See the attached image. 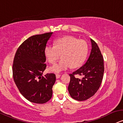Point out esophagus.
Returning a JSON list of instances; mask_svg holds the SVG:
<instances>
[{"label": "esophagus", "instance_id": "esophagus-1", "mask_svg": "<svg viewBox=\"0 0 123 123\" xmlns=\"http://www.w3.org/2000/svg\"><path fill=\"white\" fill-rule=\"evenodd\" d=\"M60 76H61L60 74H56V78H57V79H58V78H60Z\"/></svg>", "mask_w": 123, "mask_h": 123}]
</instances>
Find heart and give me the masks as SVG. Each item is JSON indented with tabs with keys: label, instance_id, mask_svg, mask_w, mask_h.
<instances>
[{
	"label": "heart",
	"instance_id": "1",
	"mask_svg": "<svg viewBox=\"0 0 123 123\" xmlns=\"http://www.w3.org/2000/svg\"><path fill=\"white\" fill-rule=\"evenodd\" d=\"M88 53V45L83 40H78L73 36H65L54 41V45H47L44 49L47 60L54 64L61 55L62 59L58 64L52 66L49 71L59 72L70 67L76 68L80 67Z\"/></svg>",
	"mask_w": 123,
	"mask_h": 123
}]
</instances>
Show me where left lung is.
<instances>
[{
    "mask_svg": "<svg viewBox=\"0 0 123 123\" xmlns=\"http://www.w3.org/2000/svg\"><path fill=\"white\" fill-rule=\"evenodd\" d=\"M92 50L88 59L80 68L69 74L68 91L73 99L83 101L89 99L97 92L102 83L104 74V61L98 44L92 39ZM81 75V80L74 75Z\"/></svg>",
    "mask_w": 123,
    "mask_h": 123,
    "instance_id": "obj_1",
    "label": "left lung"
}]
</instances>
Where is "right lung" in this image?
Instances as JSON below:
<instances>
[{"instance_id":"add662e5","label":"right lung","mask_w":123,"mask_h":123,"mask_svg":"<svg viewBox=\"0 0 123 123\" xmlns=\"http://www.w3.org/2000/svg\"><path fill=\"white\" fill-rule=\"evenodd\" d=\"M52 32L29 37L20 45L13 64V77L20 93L32 103L43 104L52 95L54 74L42 76L46 68L44 49Z\"/></svg>"}]
</instances>
